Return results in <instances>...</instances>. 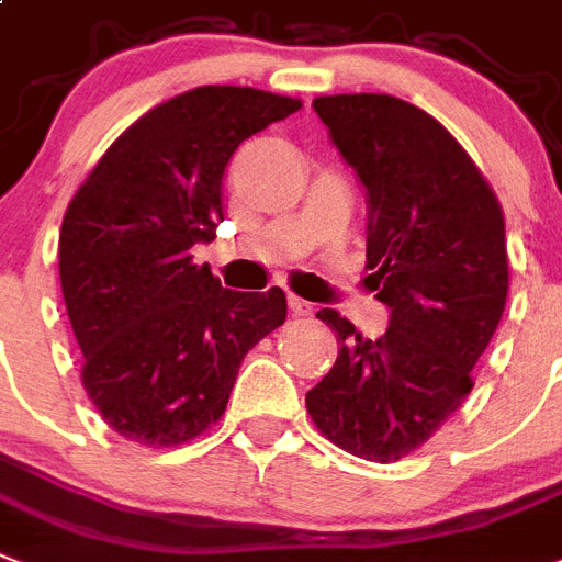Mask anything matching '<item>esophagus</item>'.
<instances>
[{"mask_svg": "<svg viewBox=\"0 0 562 562\" xmlns=\"http://www.w3.org/2000/svg\"><path fill=\"white\" fill-rule=\"evenodd\" d=\"M289 308L291 314H296V317H312L314 314V305L300 300V296H289Z\"/></svg>", "mask_w": 562, "mask_h": 562, "instance_id": "1", "label": "esophagus"}]
</instances>
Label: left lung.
Wrapping results in <instances>:
<instances>
[{
    "instance_id": "left-lung-1",
    "label": "left lung",
    "mask_w": 562,
    "mask_h": 562,
    "mask_svg": "<svg viewBox=\"0 0 562 562\" xmlns=\"http://www.w3.org/2000/svg\"><path fill=\"white\" fill-rule=\"evenodd\" d=\"M312 106L367 195V285L390 326L367 340L321 308L337 360L305 407L346 453L395 462L473 390L508 296L503 207L453 135L407 100L335 94Z\"/></svg>"
}]
</instances>
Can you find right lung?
<instances>
[{"label":"right lung","instance_id":"1","mask_svg":"<svg viewBox=\"0 0 562 562\" xmlns=\"http://www.w3.org/2000/svg\"><path fill=\"white\" fill-rule=\"evenodd\" d=\"M300 109L248 86H202L135 121L77 190L59 231V285L83 386L103 422L149 447L222 418L241 358L285 323L282 289L231 291L190 250L222 222L241 140Z\"/></svg>","mask_w":562,"mask_h":562}]
</instances>
